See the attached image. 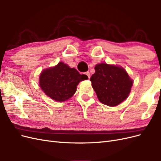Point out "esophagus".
Returning a JSON list of instances; mask_svg holds the SVG:
<instances>
[{"instance_id":"34e87169","label":"esophagus","mask_w":161,"mask_h":161,"mask_svg":"<svg viewBox=\"0 0 161 161\" xmlns=\"http://www.w3.org/2000/svg\"><path fill=\"white\" fill-rule=\"evenodd\" d=\"M85 75L87 76V77H88L89 78V79H90V72H85Z\"/></svg>"}]
</instances>
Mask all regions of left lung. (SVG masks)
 Instances as JSON below:
<instances>
[{
  "label": "left lung",
  "instance_id": "8db88e82",
  "mask_svg": "<svg viewBox=\"0 0 161 161\" xmlns=\"http://www.w3.org/2000/svg\"><path fill=\"white\" fill-rule=\"evenodd\" d=\"M95 70L90 80L101 103L114 107L126 99L133 80L122 67L101 63Z\"/></svg>",
  "mask_w": 161,
  "mask_h": 161
}]
</instances>
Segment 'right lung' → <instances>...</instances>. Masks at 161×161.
<instances>
[{
  "label": "right lung",
  "mask_w": 161,
  "mask_h": 161,
  "mask_svg": "<svg viewBox=\"0 0 161 161\" xmlns=\"http://www.w3.org/2000/svg\"><path fill=\"white\" fill-rule=\"evenodd\" d=\"M87 79L86 75H80L74 68L60 62L42 72L39 85L46 95L53 100L62 102L73 96L79 82Z\"/></svg>",
  "instance_id": "add662e5"
}]
</instances>
